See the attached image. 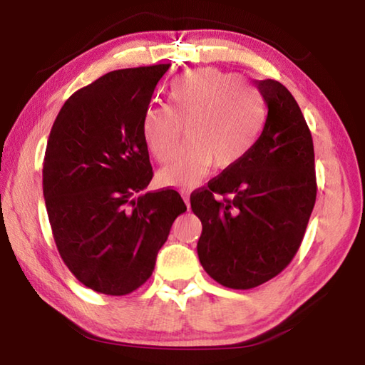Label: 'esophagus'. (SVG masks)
<instances>
[{"label":"esophagus","mask_w":365,"mask_h":365,"mask_svg":"<svg viewBox=\"0 0 365 365\" xmlns=\"http://www.w3.org/2000/svg\"><path fill=\"white\" fill-rule=\"evenodd\" d=\"M182 197H183L185 205H187V207L190 209V195L188 193H182Z\"/></svg>","instance_id":"obj_1"}]
</instances>
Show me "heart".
<instances>
[{"label": "heart", "instance_id": "heart-1", "mask_svg": "<svg viewBox=\"0 0 365 365\" xmlns=\"http://www.w3.org/2000/svg\"><path fill=\"white\" fill-rule=\"evenodd\" d=\"M265 122L259 91L243 85L235 73L212 67L185 72L169 86V104L145 110L141 133L159 163L172 159L182 138L188 141L174 163L159 172L170 187H195L212 165L230 169L256 145Z\"/></svg>", "mask_w": 365, "mask_h": 365}]
</instances>
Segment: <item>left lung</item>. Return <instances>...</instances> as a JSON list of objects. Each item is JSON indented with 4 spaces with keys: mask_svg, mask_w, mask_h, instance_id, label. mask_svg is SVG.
Listing matches in <instances>:
<instances>
[{
    "mask_svg": "<svg viewBox=\"0 0 365 365\" xmlns=\"http://www.w3.org/2000/svg\"><path fill=\"white\" fill-rule=\"evenodd\" d=\"M255 85L267 104L261 137L237 165L190 196L202 224V269L233 289L262 285L292 262L317 195L312 137L298 103L277 80Z\"/></svg>",
    "mask_w": 365,
    "mask_h": 365,
    "instance_id": "left-lung-1",
    "label": "left lung"
}]
</instances>
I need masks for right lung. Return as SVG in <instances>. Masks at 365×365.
<instances>
[{"instance_id":"1","label":"right lung","mask_w":365,"mask_h":365,"mask_svg":"<svg viewBox=\"0 0 365 365\" xmlns=\"http://www.w3.org/2000/svg\"><path fill=\"white\" fill-rule=\"evenodd\" d=\"M170 64L106 73L61 108L43 163V196L64 264L93 292L122 296L150 279L158 251L187 211L153 178L145 110Z\"/></svg>"}]
</instances>
